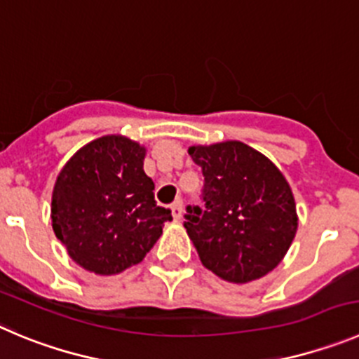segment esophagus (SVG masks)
Masks as SVG:
<instances>
[{"instance_id":"34e87169","label":"esophagus","mask_w":359,"mask_h":359,"mask_svg":"<svg viewBox=\"0 0 359 359\" xmlns=\"http://www.w3.org/2000/svg\"><path fill=\"white\" fill-rule=\"evenodd\" d=\"M170 210H172L173 219L179 221L180 216H182V202H180V200H177V202H173L172 205H170Z\"/></svg>"}]
</instances>
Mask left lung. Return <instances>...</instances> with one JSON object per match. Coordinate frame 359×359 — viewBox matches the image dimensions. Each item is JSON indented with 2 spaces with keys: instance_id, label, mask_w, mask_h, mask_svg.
Instances as JSON below:
<instances>
[{
  "instance_id": "8db88e82",
  "label": "left lung",
  "mask_w": 359,
  "mask_h": 359,
  "mask_svg": "<svg viewBox=\"0 0 359 359\" xmlns=\"http://www.w3.org/2000/svg\"><path fill=\"white\" fill-rule=\"evenodd\" d=\"M202 166L205 205H187L184 226L203 266L232 283L273 271L297 230L285 177L264 154L241 142L189 147Z\"/></svg>"
}]
</instances>
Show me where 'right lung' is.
<instances>
[{"instance_id": "1", "label": "right lung", "mask_w": 359, "mask_h": 359, "mask_svg": "<svg viewBox=\"0 0 359 359\" xmlns=\"http://www.w3.org/2000/svg\"><path fill=\"white\" fill-rule=\"evenodd\" d=\"M145 147L126 136H102L69 159L53 189L51 219L70 259L95 274L140 264L172 212L154 200L143 172Z\"/></svg>"}]
</instances>
